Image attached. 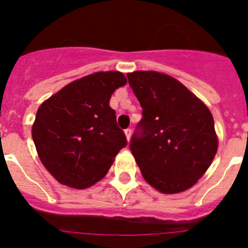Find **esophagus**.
<instances>
[{"mask_svg": "<svg viewBox=\"0 0 248 248\" xmlns=\"http://www.w3.org/2000/svg\"><path fill=\"white\" fill-rule=\"evenodd\" d=\"M124 135H126L127 140H129V138H131V135H132V129H131V128L124 129Z\"/></svg>", "mask_w": 248, "mask_h": 248, "instance_id": "esophagus-1", "label": "esophagus"}]
</instances>
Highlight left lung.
Wrapping results in <instances>:
<instances>
[{"label": "left lung", "mask_w": 248, "mask_h": 248, "mask_svg": "<svg viewBox=\"0 0 248 248\" xmlns=\"http://www.w3.org/2000/svg\"><path fill=\"white\" fill-rule=\"evenodd\" d=\"M127 78L143 108L129 144L143 177L163 193L186 191L204 175L218 150L209 108L164 73L137 71Z\"/></svg>", "instance_id": "8db88e82"}]
</instances>
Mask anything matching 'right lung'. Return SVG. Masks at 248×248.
<instances>
[{
	"instance_id": "right-lung-1",
	"label": "right lung",
	"mask_w": 248,
	"mask_h": 248,
	"mask_svg": "<svg viewBox=\"0 0 248 248\" xmlns=\"http://www.w3.org/2000/svg\"><path fill=\"white\" fill-rule=\"evenodd\" d=\"M126 83L121 72H96L67 84L38 108L34 144L60 184L79 189L93 186L127 145L108 105L112 93Z\"/></svg>"
}]
</instances>
